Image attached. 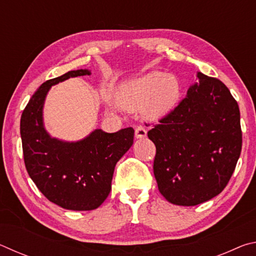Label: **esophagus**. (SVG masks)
<instances>
[{
    "label": "esophagus",
    "mask_w": 256,
    "mask_h": 256,
    "mask_svg": "<svg viewBox=\"0 0 256 256\" xmlns=\"http://www.w3.org/2000/svg\"><path fill=\"white\" fill-rule=\"evenodd\" d=\"M146 130L144 128V126H142V125H138V126L136 128V138H146Z\"/></svg>",
    "instance_id": "1"
}]
</instances>
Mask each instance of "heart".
Wrapping results in <instances>:
<instances>
[{
    "label": "heart",
    "mask_w": 256,
    "mask_h": 256,
    "mask_svg": "<svg viewBox=\"0 0 256 256\" xmlns=\"http://www.w3.org/2000/svg\"><path fill=\"white\" fill-rule=\"evenodd\" d=\"M180 84L175 76L151 71L120 86L118 100L123 107L136 110L144 105L149 118H159L170 112L178 102Z\"/></svg>",
    "instance_id": "1"
}]
</instances>
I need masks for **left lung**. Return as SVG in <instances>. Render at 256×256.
I'll return each instance as SVG.
<instances>
[{"mask_svg": "<svg viewBox=\"0 0 256 256\" xmlns=\"http://www.w3.org/2000/svg\"><path fill=\"white\" fill-rule=\"evenodd\" d=\"M174 110L148 136L156 146L154 174L167 201L196 206L226 188L242 151L238 104L222 81L198 73Z\"/></svg>", "mask_w": 256, "mask_h": 256, "instance_id": "8db88e82", "label": "left lung"}]
</instances>
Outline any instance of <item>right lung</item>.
I'll return each mask as SVG.
<instances>
[{
    "label": "right lung",
    "instance_id": "obj_1",
    "mask_svg": "<svg viewBox=\"0 0 256 256\" xmlns=\"http://www.w3.org/2000/svg\"><path fill=\"white\" fill-rule=\"evenodd\" d=\"M88 70L68 71L44 82L22 112L20 134L26 168L46 198L68 210H94L112 190L116 162L133 144L134 130L115 133L94 130L78 142L50 138L42 125V105L52 86L72 76H89Z\"/></svg>",
    "mask_w": 256,
    "mask_h": 256
}]
</instances>
